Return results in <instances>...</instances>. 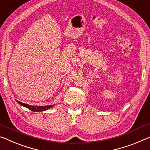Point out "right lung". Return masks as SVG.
<instances>
[{
    "label": "right lung",
    "instance_id": "1",
    "mask_svg": "<svg viewBox=\"0 0 150 150\" xmlns=\"http://www.w3.org/2000/svg\"><path fill=\"white\" fill-rule=\"evenodd\" d=\"M17 102L20 104L21 105L23 106V107L27 108L29 110H32V111H35V112H40V111H43V110H46L47 109H50V108L53 107L54 106V105H47V106H31L27 104H25L23 103L20 102V101L17 100Z\"/></svg>",
    "mask_w": 150,
    "mask_h": 150
}]
</instances>
